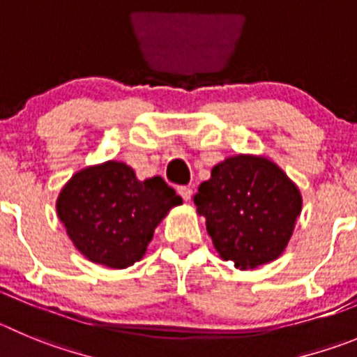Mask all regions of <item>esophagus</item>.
Returning <instances> with one entry per match:
<instances>
[{
  "instance_id": "obj_1",
  "label": "esophagus",
  "mask_w": 357,
  "mask_h": 357,
  "mask_svg": "<svg viewBox=\"0 0 357 357\" xmlns=\"http://www.w3.org/2000/svg\"><path fill=\"white\" fill-rule=\"evenodd\" d=\"M178 194L181 195L183 201H190L192 199V190L188 186H178Z\"/></svg>"
}]
</instances>
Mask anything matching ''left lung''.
I'll list each match as a JSON object with an SVG mask.
<instances>
[{
    "label": "left lung",
    "mask_w": 357,
    "mask_h": 357,
    "mask_svg": "<svg viewBox=\"0 0 357 357\" xmlns=\"http://www.w3.org/2000/svg\"><path fill=\"white\" fill-rule=\"evenodd\" d=\"M216 252L239 269L282 255L301 213V194L271 160L238 155L215 165L194 195Z\"/></svg>",
    "instance_id": "8db88e82"
}]
</instances>
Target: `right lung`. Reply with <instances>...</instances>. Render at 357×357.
Listing matches in <instances>:
<instances>
[{"instance_id":"1","label":"right lung","mask_w":357,"mask_h":357,"mask_svg":"<svg viewBox=\"0 0 357 357\" xmlns=\"http://www.w3.org/2000/svg\"><path fill=\"white\" fill-rule=\"evenodd\" d=\"M181 202L160 176L139 181L132 167L111 160L73 174L56 209L86 259L123 269L141 261L156 225Z\"/></svg>"}]
</instances>
